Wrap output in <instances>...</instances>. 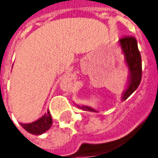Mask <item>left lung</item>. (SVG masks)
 I'll return each instance as SVG.
<instances>
[{
    "instance_id": "1",
    "label": "left lung",
    "mask_w": 158,
    "mask_h": 158,
    "mask_svg": "<svg viewBox=\"0 0 158 158\" xmlns=\"http://www.w3.org/2000/svg\"><path fill=\"white\" fill-rule=\"evenodd\" d=\"M119 45L122 48L123 53L125 57V62L129 71V85L125 91L123 93L122 101H125L135 90L142 77V63L141 56L139 53L137 40L134 36H124L119 40ZM85 111L97 112L95 109L87 106H79Z\"/></svg>"
}]
</instances>
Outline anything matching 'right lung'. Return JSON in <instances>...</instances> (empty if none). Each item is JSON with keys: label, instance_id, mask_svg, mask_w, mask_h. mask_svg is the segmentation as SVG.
Instances as JSON below:
<instances>
[{"label": "right lung", "instance_id": "obj_1", "mask_svg": "<svg viewBox=\"0 0 158 158\" xmlns=\"http://www.w3.org/2000/svg\"><path fill=\"white\" fill-rule=\"evenodd\" d=\"M23 129L33 135H41L48 130L52 124V118L50 112L31 123H20Z\"/></svg>", "mask_w": 158, "mask_h": 158}]
</instances>
